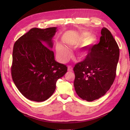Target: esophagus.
Masks as SVG:
<instances>
[{
    "instance_id": "1",
    "label": "esophagus",
    "mask_w": 130,
    "mask_h": 130,
    "mask_svg": "<svg viewBox=\"0 0 130 130\" xmlns=\"http://www.w3.org/2000/svg\"><path fill=\"white\" fill-rule=\"evenodd\" d=\"M68 70L69 72H72L73 71V67L71 66H68Z\"/></svg>"
}]
</instances>
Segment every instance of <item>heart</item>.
I'll return each mask as SVG.
<instances>
[{"label":"heart","instance_id":"heart-1","mask_svg":"<svg viewBox=\"0 0 130 130\" xmlns=\"http://www.w3.org/2000/svg\"><path fill=\"white\" fill-rule=\"evenodd\" d=\"M89 34L88 32H83L80 35V36L76 40L69 42L67 43V44L69 46L72 47L77 46L85 43L89 38ZM96 38L94 36L90 37L86 42V45L78 49L76 53L77 57L80 59H84L86 58L89 53V50L87 46L94 44ZM56 50L59 59L62 62H66V61H67L68 59L71 56L72 54L68 48H67L66 47L60 44V43L56 45Z\"/></svg>","mask_w":130,"mask_h":130}]
</instances>
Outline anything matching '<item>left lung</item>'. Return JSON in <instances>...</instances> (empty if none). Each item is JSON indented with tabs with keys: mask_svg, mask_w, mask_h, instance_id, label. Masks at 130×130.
<instances>
[{
	"mask_svg": "<svg viewBox=\"0 0 130 130\" xmlns=\"http://www.w3.org/2000/svg\"><path fill=\"white\" fill-rule=\"evenodd\" d=\"M101 35L99 43L89 48L88 55L73 68L75 90L78 96L87 101L104 96L116 76L119 46L107 28L102 29Z\"/></svg>",
	"mask_w": 130,
	"mask_h": 130,
	"instance_id": "1",
	"label": "left lung"
}]
</instances>
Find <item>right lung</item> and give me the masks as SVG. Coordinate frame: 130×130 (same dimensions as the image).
<instances>
[{"label": "right lung", "mask_w": 130, "mask_h": 130, "mask_svg": "<svg viewBox=\"0 0 130 130\" xmlns=\"http://www.w3.org/2000/svg\"><path fill=\"white\" fill-rule=\"evenodd\" d=\"M56 27L31 29L14 43L11 71L13 81L23 96L31 101L47 100L55 92L58 78L67 67L55 61L50 48Z\"/></svg>", "instance_id": "obj_1"}]
</instances>
